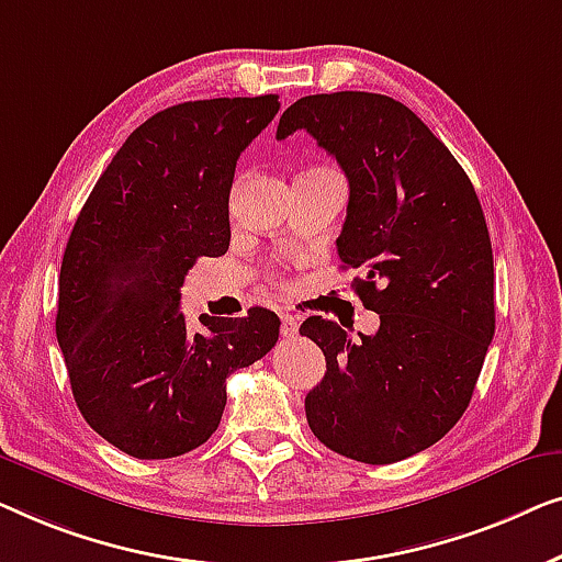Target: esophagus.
I'll use <instances>...</instances> for the list:
<instances>
[{
    "instance_id": "34e87169",
    "label": "esophagus",
    "mask_w": 562,
    "mask_h": 562,
    "mask_svg": "<svg viewBox=\"0 0 562 562\" xmlns=\"http://www.w3.org/2000/svg\"><path fill=\"white\" fill-rule=\"evenodd\" d=\"M297 326H300V323H297L295 315H290V313H282V315H280V334H282L284 338L295 336V334H297Z\"/></svg>"
}]
</instances>
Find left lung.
Segmentation results:
<instances>
[{
    "instance_id": "1",
    "label": "left lung",
    "mask_w": 562,
    "mask_h": 562,
    "mask_svg": "<svg viewBox=\"0 0 562 562\" xmlns=\"http://www.w3.org/2000/svg\"><path fill=\"white\" fill-rule=\"evenodd\" d=\"M305 130L349 178L336 239L341 267L379 313L359 341L311 315L300 334L321 346L326 376L305 397L323 446L384 465L438 442L469 407L494 338V257L479 195L450 149L382 93L303 97L278 139Z\"/></svg>"
}]
</instances>
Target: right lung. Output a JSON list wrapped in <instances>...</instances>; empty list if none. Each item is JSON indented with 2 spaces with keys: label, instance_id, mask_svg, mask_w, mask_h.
<instances>
[{
  "label": "right lung",
  "instance_id": "right-lung-1",
  "mask_svg": "<svg viewBox=\"0 0 562 562\" xmlns=\"http://www.w3.org/2000/svg\"><path fill=\"white\" fill-rule=\"evenodd\" d=\"M280 112L274 93L162 109L126 137L78 213L58 280V336L83 420L126 456L176 458L216 432L226 376L278 344L249 307L191 334L180 288L226 255L236 160Z\"/></svg>",
  "mask_w": 562,
  "mask_h": 562
}]
</instances>
